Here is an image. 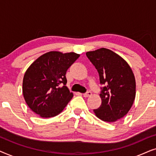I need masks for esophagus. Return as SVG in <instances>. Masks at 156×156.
<instances>
[{"label":"esophagus","mask_w":156,"mask_h":156,"mask_svg":"<svg viewBox=\"0 0 156 156\" xmlns=\"http://www.w3.org/2000/svg\"><path fill=\"white\" fill-rule=\"evenodd\" d=\"M91 95V92L90 91H87V92L83 94V96H84V97H90V96Z\"/></svg>","instance_id":"34e87169"}]
</instances>
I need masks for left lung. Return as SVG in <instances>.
I'll list each match as a JSON object with an SVG mask.
<instances>
[{
	"label": "left lung",
	"instance_id": "8db88e82",
	"mask_svg": "<svg viewBox=\"0 0 156 156\" xmlns=\"http://www.w3.org/2000/svg\"><path fill=\"white\" fill-rule=\"evenodd\" d=\"M97 69L101 88V104L94 112L106 122L123 118L131 109L136 97L135 76L126 62L116 53L100 48L86 53Z\"/></svg>",
	"mask_w": 156,
	"mask_h": 156
}]
</instances>
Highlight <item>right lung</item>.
<instances>
[{
  "label": "right lung",
  "instance_id": "right-lung-1",
  "mask_svg": "<svg viewBox=\"0 0 156 156\" xmlns=\"http://www.w3.org/2000/svg\"><path fill=\"white\" fill-rule=\"evenodd\" d=\"M79 57L74 52L52 51L32 63L23 77V94L33 112L42 118H50L62 112L73 97L65 86L66 72Z\"/></svg>",
  "mask_w": 156,
  "mask_h": 156
}]
</instances>
